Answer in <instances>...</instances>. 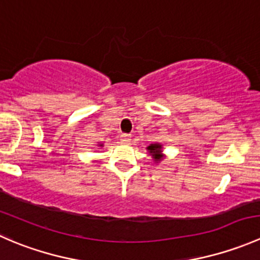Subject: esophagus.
Here are the masks:
<instances>
[{"instance_id": "34e87169", "label": "esophagus", "mask_w": 260, "mask_h": 260, "mask_svg": "<svg viewBox=\"0 0 260 260\" xmlns=\"http://www.w3.org/2000/svg\"><path fill=\"white\" fill-rule=\"evenodd\" d=\"M120 141H122V142H124V143L131 142V136L125 135V133H122V135H120Z\"/></svg>"}]
</instances>
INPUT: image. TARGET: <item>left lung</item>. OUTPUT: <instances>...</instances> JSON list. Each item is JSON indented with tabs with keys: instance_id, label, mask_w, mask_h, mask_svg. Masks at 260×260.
Here are the masks:
<instances>
[{
	"instance_id": "8db88e82",
	"label": "left lung",
	"mask_w": 260,
	"mask_h": 260,
	"mask_svg": "<svg viewBox=\"0 0 260 260\" xmlns=\"http://www.w3.org/2000/svg\"><path fill=\"white\" fill-rule=\"evenodd\" d=\"M162 149H164V146L161 143H151V145L147 147V151L152 156V159L154 161V164H158V162H161L165 158V154L162 153Z\"/></svg>"
}]
</instances>
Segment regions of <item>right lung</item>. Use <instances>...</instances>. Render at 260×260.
Segmentation results:
<instances>
[{"label": "right lung", "mask_w": 260, "mask_h": 260, "mask_svg": "<svg viewBox=\"0 0 260 260\" xmlns=\"http://www.w3.org/2000/svg\"><path fill=\"white\" fill-rule=\"evenodd\" d=\"M101 146H103V145H101Z\"/></svg>", "instance_id": "right-lung-1"}]
</instances>
